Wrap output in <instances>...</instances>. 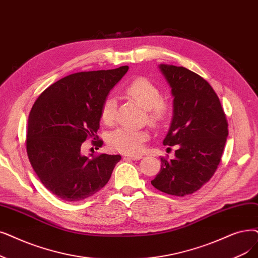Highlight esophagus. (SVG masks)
<instances>
[{"mask_svg":"<svg viewBox=\"0 0 258 258\" xmlns=\"http://www.w3.org/2000/svg\"><path fill=\"white\" fill-rule=\"evenodd\" d=\"M125 158H130L132 160H140L142 158L141 155H125Z\"/></svg>","mask_w":258,"mask_h":258,"instance_id":"34e87169","label":"esophagus"}]
</instances>
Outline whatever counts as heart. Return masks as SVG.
Returning a JSON list of instances; mask_svg holds the SVG:
<instances>
[{"label": "heart", "mask_w": 258, "mask_h": 258, "mask_svg": "<svg viewBox=\"0 0 258 258\" xmlns=\"http://www.w3.org/2000/svg\"><path fill=\"white\" fill-rule=\"evenodd\" d=\"M125 94L147 109V117L153 125L160 126L170 119L172 105L161 98L160 89L147 78L138 77L133 79L124 88ZM116 101L113 97H106L100 109V117L105 124L114 123L116 118ZM150 138L147 130L120 127L108 136L110 148L128 155L139 154L144 143Z\"/></svg>", "instance_id": "heart-1"}]
</instances>
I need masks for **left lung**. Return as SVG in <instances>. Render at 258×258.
I'll return each instance as SVG.
<instances>
[{"mask_svg":"<svg viewBox=\"0 0 258 258\" xmlns=\"http://www.w3.org/2000/svg\"><path fill=\"white\" fill-rule=\"evenodd\" d=\"M159 67L174 96L173 121L163 145H175L176 151L174 159L161 157L160 172L152 184L182 197L198 191L216 172L229 134L228 121L218 96L203 77L182 66Z\"/></svg>","mask_w":258,"mask_h":258,"instance_id":"left-lung-1","label":"left lung"}]
</instances>
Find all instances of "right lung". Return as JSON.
Wrapping results in <instances>:
<instances>
[{
  "instance_id": "add662e5",
  "label": "right lung",
  "mask_w": 258,
  "mask_h": 258,
  "mask_svg": "<svg viewBox=\"0 0 258 258\" xmlns=\"http://www.w3.org/2000/svg\"><path fill=\"white\" fill-rule=\"evenodd\" d=\"M128 66L66 76L44 91L33 104L26 130L29 162L40 181L61 200L75 203L100 191L120 155H82L81 145L96 139L100 109ZM101 148L103 141H94Z\"/></svg>"
}]
</instances>
